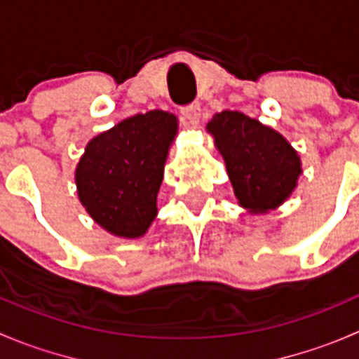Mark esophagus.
Returning <instances> with one entry per match:
<instances>
[{
    "label": "esophagus",
    "mask_w": 359,
    "mask_h": 359,
    "mask_svg": "<svg viewBox=\"0 0 359 359\" xmlns=\"http://www.w3.org/2000/svg\"><path fill=\"white\" fill-rule=\"evenodd\" d=\"M182 114L186 116V118L189 119L193 125H198V121H200V116H201V106L200 104H191V106L184 107Z\"/></svg>",
    "instance_id": "obj_1"
}]
</instances>
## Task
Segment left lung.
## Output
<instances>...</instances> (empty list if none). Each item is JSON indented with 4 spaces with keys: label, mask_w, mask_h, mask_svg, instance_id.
Segmentation results:
<instances>
[{
    "label": "left lung",
    "mask_w": 359,
    "mask_h": 359,
    "mask_svg": "<svg viewBox=\"0 0 359 359\" xmlns=\"http://www.w3.org/2000/svg\"><path fill=\"white\" fill-rule=\"evenodd\" d=\"M208 132L226 159L241 206L266 212L290 196L302 168L297 153L280 133L238 111L213 116Z\"/></svg>",
    "instance_id": "1"
}]
</instances>
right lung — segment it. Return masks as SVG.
Wrapping results in <instances>:
<instances>
[{
	"mask_svg": "<svg viewBox=\"0 0 359 359\" xmlns=\"http://www.w3.org/2000/svg\"><path fill=\"white\" fill-rule=\"evenodd\" d=\"M177 118L149 111L90 140L76 168L79 200L116 236H142L156 217V196Z\"/></svg>",
	"mask_w": 359,
	"mask_h": 359,
	"instance_id": "1",
	"label": "right lung"
}]
</instances>
